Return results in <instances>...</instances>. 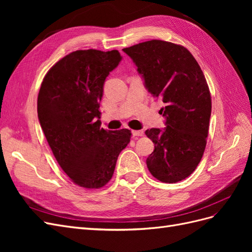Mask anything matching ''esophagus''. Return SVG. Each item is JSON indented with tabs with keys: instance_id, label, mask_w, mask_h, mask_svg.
<instances>
[{
	"instance_id": "obj_1",
	"label": "esophagus",
	"mask_w": 252,
	"mask_h": 252,
	"mask_svg": "<svg viewBox=\"0 0 252 252\" xmlns=\"http://www.w3.org/2000/svg\"><path fill=\"white\" fill-rule=\"evenodd\" d=\"M132 135L133 136H142V135H144V131L143 130H132Z\"/></svg>"
}]
</instances>
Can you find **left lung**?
Here are the masks:
<instances>
[{
    "label": "left lung",
    "mask_w": 252,
    "mask_h": 252,
    "mask_svg": "<svg viewBox=\"0 0 252 252\" xmlns=\"http://www.w3.org/2000/svg\"><path fill=\"white\" fill-rule=\"evenodd\" d=\"M149 93L161 98L164 129L145 133L155 150L147 158L148 170L164 183H177L191 174L206 147L211 114L207 82L196 60L181 45L151 40L124 48Z\"/></svg>",
    "instance_id": "8db88e82"
}]
</instances>
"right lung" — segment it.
I'll use <instances>...</instances> for the list:
<instances>
[{"label":"right lung","instance_id":"add662e5","mask_svg":"<svg viewBox=\"0 0 252 252\" xmlns=\"http://www.w3.org/2000/svg\"><path fill=\"white\" fill-rule=\"evenodd\" d=\"M118 50H77L53 65L37 95V117L59 165L81 187L97 189L112 178L129 129L101 128L106 78L121 62Z\"/></svg>","mask_w":252,"mask_h":252}]
</instances>
